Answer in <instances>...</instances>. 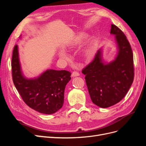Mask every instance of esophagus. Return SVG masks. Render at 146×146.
<instances>
[{"label":"esophagus","instance_id":"34e87169","mask_svg":"<svg viewBox=\"0 0 146 146\" xmlns=\"http://www.w3.org/2000/svg\"><path fill=\"white\" fill-rule=\"evenodd\" d=\"M80 76V74L77 72H76V71H74L72 73V77H77V76Z\"/></svg>","mask_w":146,"mask_h":146}]
</instances>
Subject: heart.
<instances>
[{"instance_id": "obj_1", "label": "heart", "mask_w": 146, "mask_h": 146, "mask_svg": "<svg viewBox=\"0 0 146 146\" xmlns=\"http://www.w3.org/2000/svg\"><path fill=\"white\" fill-rule=\"evenodd\" d=\"M85 38H86V36L85 35H79V36H78L76 38L73 44H72L71 45H70L69 47L70 48L73 47L75 44H78L79 42H82L83 40H84V39H85ZM84 52H85V55L88 57H91V56H92V55L94 54V48H93V46H92V44L91 41H89L87 43V44L85 47V50H84ZM58 55L60 56V58H61V59H63V60H67L69 58V56H68L67 53H66L63 50H60V52L58 53Z\"/></svg>"}]
</instances>
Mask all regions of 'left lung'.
<instances>
[{"label": "left lung", "mask_w": 146, "mask_h": 146, "mask_svg": "<svg viewBox=\"0 0 146 146\" xmlns=\"http://www.w3.org/2000/svg\"><path fill=\"white\" fill-rule=\"evenodd\" d=\"M110 33L114 35L117 54L110 63L102 58V48L92 62L82 70L91 100L105 108L119 102L129 91L134 78L133 55L127 37L115 25Z\"/></svg>", "instance_id": "left-lung-1"}]
</instances>
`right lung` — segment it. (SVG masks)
I'll return each instance as SVG.
<instances>
[{"label": "right lung", "instance_id": "1", "mask_svg": "<svg viewBox=\"0 0 146 146\" xmlns=\"http://www.w3.org/2000/svg\"><path fill=\"white\" fill-rule=\"evenodd\" d=\"M11 69L14 85L29 107L47 114L62 108L66 85L71 79L70 72L47 69L38 77H25L22 72L17 45L13 49Z\"/></svg>", "mask_w": 146, "mask_h": 146}]
</instances>
